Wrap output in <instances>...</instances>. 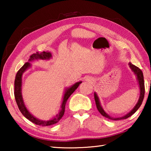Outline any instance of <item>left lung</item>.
Masks as SVG:
<instances>
[{
	"label": "left lung",
	"mask_w": 151,
	"mask_h": 151,
	"mask_svg": "<svg viewBox=\"0 0 151 151\" xmlns=\"http://www.w3.org/2000/svg\"><path fill=\"white\" fill-rule=\"evenodd\" d=\"M129 66L132 70L133 71L134 74H136V75L137 76V79L138 81H139V87H140V97L139 101H138V103L136 104V106H134V108L132 110V111L128 113L126 115L122 116V117H120V118H113V117L110 116L109 114H107L103 109L102 108V106H101L100 102H99V97L97 96V94L96 93H94V100H95V103H96V108L98 109V111L99 112L102 114V115L104 116L106 118L111 119V120H113V121H118V120H122V119H126L127 118H129V116H131L135 112H136L138 109H139V107L141 105V104L142 103L143 99H144V96H145V82H144V77H143V74L142 70L140 69L139 67H137L134 65H132L131 63H129Z\"/></svg>",
	"instance_id": "obj_1"
}]
</instances>
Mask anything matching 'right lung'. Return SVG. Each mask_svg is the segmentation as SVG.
<instances>
[{
	"label": "right lung",
	"mask_w": 151,
	"mask_h": 151,
	"mask_svg": "<svg viewBox=\"0 0 151 151\" xmlns=\"http://www.w3.org/2000/svg\"><path fill=\"white\" fill-rule=\"evenodd\" d=\"M51 57V54L48 52H37L36 53H34L32 55L30 56V59L29 60L31 61L35 59H42V60H46V59H49ZM29 63H26L24 65L22 66L18 71L16 77H15L14 80V98L16 100L17 104L18 105V107L20 110V111L21 112V113L26 117L27 119H29V121H31L33 123H35L37 125H40V126L45 127V126H49V125H52L56 124L57 122L60 121V119L62 118L63 116L65 113V104L66 103L68 99L69 98L70 96L72 94L74 91H75L76 88H78L79 85L82 83L81 81L78 82L75 84L73 86H71L70 88L66 89L64 95L63 101L62 103V106H61V110L59 112V114L58 115L56 116L55 118L49 120V121H40L37 119H36L35 116H33L30 113L29 111L27 109L26 107L24 106V104L23 103V100H22V94H21V83H22V75L27 68H29L30 66Z\"/></svg>",
	"instance_id": "obj_1"
}]
</instances>
